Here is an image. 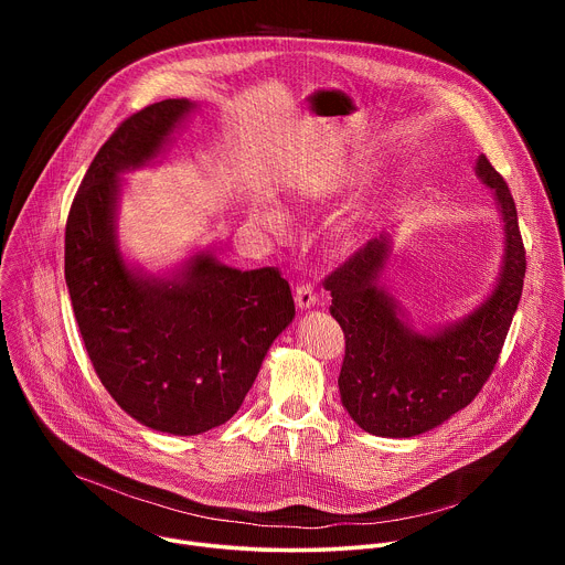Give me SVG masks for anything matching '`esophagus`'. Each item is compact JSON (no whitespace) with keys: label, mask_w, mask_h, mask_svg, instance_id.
<instances>
[{"label":"esophagus","mask_w":565,"mask_h":565,"mask_svg":"<svg viewBox=\"0 0 565 565\" xmlns=\"http://www.w3.org/2000/svg\"><path fill=\"white\" fill-rule=\"evenodd\" d=\"M315 301H317V297H315V290L310 286H297L295 288V303H297V308L308 310V308L315 306Z\"/></svg>","instance_id":"1"}]
</instances>
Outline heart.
Listing matches in <instances>:
<instances>
[{
	"instance_id": "heart-1",
	"label": "heart",
	"mask_w": 565,
	"mask_h": 565,
	"mask_svg": "<svg viewBox=\"0 0 565 565\" xmlns=\"http://www.w3.org/2000/svg\"><path fill=\"white\" fill-rule=\"evenodd\" d=\"M253 218L262 230H266L270 234H284L288 230V216L275 199H259L253 207ZM335 230L340 236H347V238L353 236L358 230V216L349 214V216L340 218Z\"/></svg>"
}]
</instances>
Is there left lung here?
<instances>
[{"label": "left lung", "instance_id": "obj_1", "mask_svg": "<svg viewBox=\"0 0 565 565\" xmlns=\"http://www.w3.org/2000/svg\"><path fill=\"white\" fill-rule=\"evenodd\" d=\"M473 172L492 190L503 223L497 281L473 310L418 331L380 281L393 250L391 232L371 238L327 279L329 310L347 338L338 380L342 405L373 436L414 438L449 420L476 397L503 349L523 292L525 250L503 177L482 153Z\"/></svg>", "mask_w": 565, "mask_h": 565}]
</instances>
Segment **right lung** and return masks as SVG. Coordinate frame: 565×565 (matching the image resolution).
<instances>
[{
    "label": "right lung",
    "mask_w": 565,
    "mask_h": 565,
    "mask_svg": "<svg viewBox=\"0 0 565 565\" xmlns=\"http://www.w3.org/2000/svg\"><path fill=\"white\" fill-rule=\"evenodd\" d=\"M194 109L170 98L127 118L89 166L64 236V279L100 382L134 420L172 436L227 423L295 319L275 268L238 270L196 250L149 273L120 250V174L156 166Z\"/></svg>",
    "instance_id": "right-lung-1"
}]
</instances>
